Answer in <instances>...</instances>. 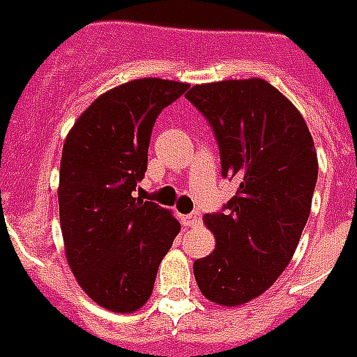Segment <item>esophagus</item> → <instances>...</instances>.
<instances>
[{
  "label": "esophagus",
  "mask_w": 357,
  "mask_h": 357,
  "mask_svg": "<svg viewBox=\"0 0 357 357\" xmlns=\"http://www.w3.org/2000/svg\"><path fill=\"white\" fill-rule=\"evenodd\" d=\"M181 221H183L184 227H196V225H199V213L181 215Z\"/></svg>",
  "instance_id": "34e87169"
}]
</instances>
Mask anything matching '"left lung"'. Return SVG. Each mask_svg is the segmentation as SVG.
Returning <instances> with one entry per match:
<instances>
[{
  "mask_svg": "<svg viewBox=\"0 0 357 357\" xmlns=\"http://www.w3.org/2000/svg\"><path fill=\"white\" fill-rule=\"evenodd\" d=\"M186 100L213 126L223 174L238 183L225 213L204 215L215 248L194 261V277L209 302L236 307L290 264L312 209L317 151L302 113L264 78L196 84Z\"/></svg>",
  "mask_w": 357,
  "mask_h": 357,
  "instance_id": "obj_1",
  "label": "left lung"
}]
</instances>
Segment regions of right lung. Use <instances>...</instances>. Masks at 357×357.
<instances>
[{
    "label": "right lung",
    "instance_id": "right-lung-1",
    "mask_svg": "<svg viewBox=\"0 0 357 357\" xmlns=\"http://www.w3.org/2000/svg\"><path fill=\"white\" fill-rule=\"evenodd\" d=\"M186 82L136 78L96 98L63 144L59 223L75 279L98 305L132 313L150 300L181 223L134 198L148 169L151 128Z\"/></svg>",
    "mask_w": 357,
    "mask_h": 357
}]
</instances>
